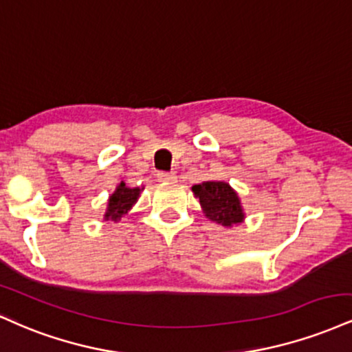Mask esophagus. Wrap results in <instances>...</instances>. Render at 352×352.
Returning <instances> with one entry per match:
<instances>
[{
    "label": "esophagus",
    "instance_id": "34e87169",
    "mask_svg": "<svg viewBox=\"0 0 352 352\" xmlns=\"http://www.w3.org/2000/svg\"><path fill=\"white\" fill-rule=\"evenodd\" d=\"M158 181H160V183H169V181H176V175H175V173L161 171V173H158Z\"/></svg>",
    "mask_w": 352,
    "mask_h": 352
}]
</instances>
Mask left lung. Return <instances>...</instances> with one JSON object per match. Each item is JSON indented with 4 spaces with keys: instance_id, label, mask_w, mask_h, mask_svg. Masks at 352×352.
<instances>
[{
    "instance_id": "obj_1",
    "label": "left lung",
    "mask_w": 352,
    "mask_h": 352,
    "mask_svg": "<svg viewBox=\"0 0 352 352\" xmlns=\"http://www.w3.org/2000/svg\"><path fill=\"white\" fill-rule=\"evenodd\" d=\"M194 196L201 202L206 217L224 227L241 224L245 219L237 192L222 181H206L192 186Z\"/></svg>"
}]
</instances>
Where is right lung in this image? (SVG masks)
Here are the masks:
<instances>
[{"label":"right lung","instance_id":"1","mask_svg":"<svg viewBox=\"0 0 352 352\" xmlns=\"http://www.w3.org/2000/svg\"><path fill=\"white\" fill-rule=\"evenodd\" d=\"M140 191H142L140 188H128L125 183H120L115 192L109 197V206H107V212L103 219L118 222L138 201Z\"/></svg>","mask_w":352,"mask_h":352}]
</instances>
